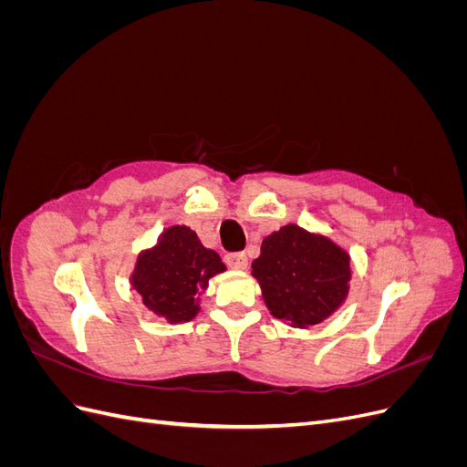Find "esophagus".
<instances>
[{
    "label": "esophagus",
    "mask_w": 467,
    "mask_h": 467,
    "mask_svg": "<svg viewBox=\"0 0 467 467\" xmlns=\"http://www.w3.org/2000/svg\"><path fill=\"white\" fill-rule=\"evenodd\" d=\"M225 263H228V266L235 268V271H245L249 265L245 253H230V255H225Z\"/></svg>",
    "instance_id": "34e87169"
}]
</instances>
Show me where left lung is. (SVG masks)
<instances>
[{
	"label": "left lung",
	"mask_w": 467,
	"mask_h": 467,
	"mask_svg": "<svg viewBox=\"0 0 467 467\" xmlns=\"http://www.w3.org/2000/svg\"><path fill=\"white\" fill-rule=\"evenodd\" d=\"M251 268L268 312L290 321L292 327L321 323L347 300L348 253L329 237L296 223L265 237Z\"/></svg>",
	"instance_id": "8db88e82"
}]
</instances>
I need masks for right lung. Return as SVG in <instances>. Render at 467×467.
Wrapping results in <instances>:
<instances>
[{"instance_id": "1", "label": "right lung", "mask_w": 467, "mask_h": 467, "mask_svg": "<svg viewBox=\"0 0 467 467\" xmlns=\"http://www.w3.org/2000/svg\"><path fill=\"white\" fill-rule=\"evenodd\" d=\"M223 271L218 253L206 249L191 228L171 225L158 244L140 253L130 282L155 316L182 323L199 314V296Z\"/></svg>"}]
</instances>
